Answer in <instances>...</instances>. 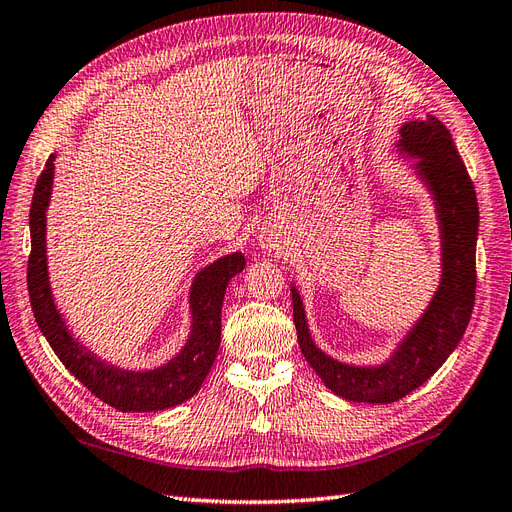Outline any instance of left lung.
Returning <instances> with one entry per match:
<instances>
[{"mask_svg": "<svg viewBox=\"0 0 512 512\" xmlns=\"http://www.w3.org/2000/svg\"><path fill=\"white\" fill-rule=\"evenodd\" d=\"M400 151L417 155V170L435 194L441 220L443 279L413 331L387 363L355 368L326 357L311 342L303 300L292 290L298 346L307 363L337 396L352 402H396L424 385L463 339L476 300L478 199L450 129L435 116L400 129Z\"/></svg>", "mask_w": 512, "mask_h": 512, "instance_id": "8db88e82", "label": "left lung"}]
</instances>
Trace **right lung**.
Listing matches in <instances>:
<instances>
[{
	"instance_id": "1",
	"label": "right lung",
	"mask_w": 512,
	"mask_h": 512,
	"mask_svg": "<svg viewBox=\"0 0 512 512\" xmlns=\"http://www.w3.org/2000/svg\"><path fill=\"white\" fill-rule=\"evenodd\" d=\"M51 179H54V155H49L43 173L38 175L30 207L32 251L28 259V292L38 329L64 368L116 411L147 413L186 402L201 389L218 355L222 298L229 281L244 270V255L233 253L222 257L196 277L190 294L192 333L173 361L151 372L112 368L75 342L51 298L45 255V209L49 205Z\"/></svg>"
}]
</instances>
